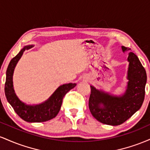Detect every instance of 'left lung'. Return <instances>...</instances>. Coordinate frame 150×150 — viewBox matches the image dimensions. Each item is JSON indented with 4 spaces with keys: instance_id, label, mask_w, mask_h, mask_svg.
Listing matches in <instances>:
<instances>
[{
    "instance_id": "left-lung-1",
    "label": "left lung",
    "mask_w": 150,
    "mask_h": 150,
    "mask_svg": "<svg viewBox=\"0 0 150 150\" xmlns=\"http://www.w3.org/2000/svg\"><path fill=\"white\" fill-rule=\"evenodd\" d=\"M123 51L128 50L122 46ZM128 83L122 97H114L91 86L89 108L98 121L106 125H118L130 118L140 109L144 101L147 74L134 53H128Z\"/></svg>"
}]
</instances>
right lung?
Returning a JSON list of instances; mask_svg holds the SVG:
<instances>
[{"label": "right lung", "mask_w": 150, "mask_h": 150, "mask_svg": "<svg viewBox=\"0 0 150 150\" xmlns=\"http://www.w3.org/2000/svg\"><path fill=\"white\" fill-rule=\"evenodd\" d=\"M30 46H25L16 56L10 62L6 71V80L5 83V94L7 100L22 119L30 123H41L50 120L57 116L61 109L64 96L71 89L76 86L75 83H69L60 86L51 95V97L43 104L30 106L22 102L16 96L13 89V75L17 63L25 50Z\"/></svg>", "instance_id": "add662e5"}]
</instances>
